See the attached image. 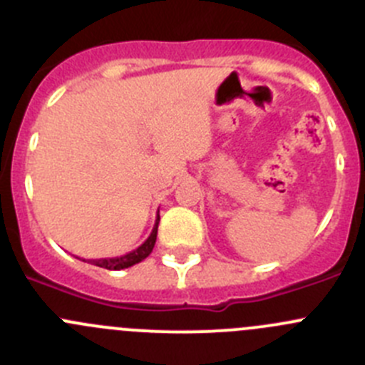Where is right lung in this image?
Returning a JSON list of instances; mask_svg holds the SVG:
<instances>
[{
	"label": "right lung",
	"mask_w": 365,
	"mask_h": 365,
	"mask_svg": "<svg viewBox=\"0 0 365 365\" xmlns=\"http://www.w3.org/2000/svg\"><path fill=\"white\" fill-rule=\"evenodd\" d=\"M159 220H160V215H159V213H157L155 226H153V230H152V233H150V237L146 238V240L143 242V244L139 245L138 249H134V251L123 254V256H116V257H102V259H81V257H77V259L86 261V263L95 264V267L108 268V270H123V268L132 267V264L141 263L143 259H146V257H148L150 254H152L153 247H155L157 230H159Z\"/></svg>",
	"instance_id": "obj_1"
}]
</instances>
